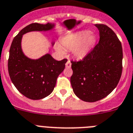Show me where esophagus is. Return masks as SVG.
<instances>
[{"mask_svg":"<svg viewBox=\"0 0 133 133\" xmlns=\"http://www.w3.org/2000/svg\"><path fill=\"white\" fill-rule=\"evenodd\" d=\"M71 66V63L70 62V61H68L66 63V68H70Z\"/></svg>","mask_w":133,"mask_h":133,"instance_id":"obj_1","label":"esophagus"}]
</instances>
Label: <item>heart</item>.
<instances>
[{
	"instance_id": "obj_1",
	"label": "heart",
	"mask_w": 133,
	"mask_h": 133,
	"mask_svg": "<svg viewBox=\"0 0 133 133\" xmlns=\"http://www.w3.org/2000/svg\"><path fill=\"white\" fill-rule=\"evenodd\" d=\"M96 42L94 34H89V31H80L69 34L61 39V44L56 43V50L61 54H64L65 50H71L75 57L81 58L85 56Z\"/></svg>"
}]
</instances>
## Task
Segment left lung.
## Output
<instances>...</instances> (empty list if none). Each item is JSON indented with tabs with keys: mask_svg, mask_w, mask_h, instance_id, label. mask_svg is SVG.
I'll list each match as a JSON object with an SVG mask.
<instances>
[{
	"mask_svg": "<svg viewBox=\"0 0 133 133\" xmlns=\"http://www.w3.org/2000/svg\"><path fill=\"white\" fill-rule=\"evenodd\" d=\"M99 43L82 61H71V83L81 100L94 102L103 99L117 86L122 71V48L117 36L104 24H96Z\"/></svg>",
	"mask_w": 133,
	"mask_h": 133,
	"instance_id": "8db88e82",
	"label": "left lung"
}]
</instances>
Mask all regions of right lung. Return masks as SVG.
Returning <instances> with one entry per match:
<instances>
[{
    "mask_svg": "<svg viewBox=\"0 0 133 133\" xmlns=\"http://www.w3.org/2000/svg\"><path fill=\"white\" fill-rule=\"evenodd\" d=\"M54 28V25L50 23H31L21 29L11 44L8 60L9 74L17 90L29 99H43L52 92L67 59L56 61L49 54L36 60L29 58L21 49L23 35L34 31H48Z\"/></svg>",
    "mask_w": 133,
    "mask_h": 133,
    "instance_id": "obj_1",
    "label": "right lung"
}]
</instances>
